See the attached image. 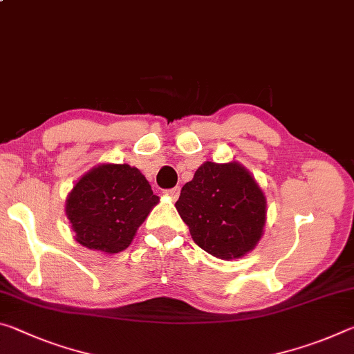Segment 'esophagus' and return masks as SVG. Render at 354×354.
<instances>
[{
	"instance_id": "1",
	"label": "esophagus",
	"mask_w": 354,
	"mask_h": 354,
	"mask_svg": "<svg viewBox=\"0 0 354 354\" xmlns=\"http://www.w3.org/2000/svg\"><path fill=\"white\" fill-rule=\"evenodd\" d=\"M179 187H173V189H167V190H164V194L167 195V197H170L171 200H178V197H179Z\"/></svg>"
}]
</instances>
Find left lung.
I'll return each instance as SVG.
<instances>
[{
    "mask_svg": "<svg viewBox=\"0 0 354 354\" xmlns=\"http://www.w3.org/2000/svg\"><path fill=\"white\" fill-rule=\"evenodd\" d=\"M175 206L195 244L222 260L254 249L266 221L265 195L238 162H205Z\"/></svg>",
    "mask_w": 354,
    "mask_h": 354,
    "instance_id": "left-lung-1",
    "label": "left lung"
}]
</instances>
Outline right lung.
Returning a JSON list of instances; mask_svg holds the SVG:
<instances>
[{
	"mask_svg": "<svg viewBox=\"0 0 354 354\" xmlns=\"http://www.w3.org/2000/svg\"><path fill=\"white\" fill-rule=\"evenodd\" d=\"M157 201L159 197L138 168L104 164L75 184L66 201V214L77 243L118 254L129 248Z\"/></svg>",
	"mask_w": 354,
	"mask_h": 354,
	"instance_id": "add662e5",
	"label": "right lung"
}]
</instances>
